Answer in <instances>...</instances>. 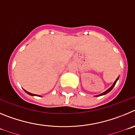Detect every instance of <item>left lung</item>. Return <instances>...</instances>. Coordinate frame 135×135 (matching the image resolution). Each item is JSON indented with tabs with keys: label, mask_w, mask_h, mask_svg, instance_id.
Listing matches in <instances>:
<instances>
[{
	"label": "left lung",
	"mask_w": 135,
	"mask_h": 135,
	"mask_svg": "<svg viewBox=\"0 0 135 135\" xmlns=\"http://www.w3.org/2000/svg\"><path fill=\"white\" fill-rule=\"evenodd\" d=\"M118 79V78L116 79V81H115V82L114 83V84H113L112 85L111 87H110V88H109L108 89V90H106V91H105V92H104V93H101V94H99V95H97V97L101 96V95H105V94H106V93H108V92H110V91H111L112 89H113V87H114V86H115V85H116V82H117Z\"/></svg>",
	"instance_id": "1"
}]
</instances>
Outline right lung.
I'll use <instances>...</instances> for the list:
<instances>
[{
  "label": "right lung",
  "instance_id": "1",
  "mask_svg": "<svg viewBox=\"0 0 135 135\" xmlns=\"http://www.w3.org/2000/svg\"><path fill=\"white\" fill-rule=\"evenodd\" d=\"M25 91V92H26L27 93H28L29 95H35V94H33V93H30V92H28V91H25V90H24ZM37 96H38V95H37Z\"/></svg>",
  "mask_w": 135,
  "mask_h": 135
}]
</instances>
